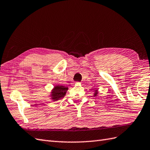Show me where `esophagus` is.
<instances>
[{
	"label": "esophagus",
	"instance_id": "esophagus-1",
	"mask_svg": "<svg viewBox=\"0 0 150 150\" xmlns=\"http://www.w3.org/2000/svg\"><path fill=\"white\" fill-rule=\"evenodd\" d=\"M75 83H79V82H75Z\"/></svg>",
	"mask_w": 150,
	"mask_h": 150
}]
</instances>
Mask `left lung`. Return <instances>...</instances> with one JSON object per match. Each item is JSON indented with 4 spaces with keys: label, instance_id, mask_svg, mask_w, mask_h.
I'll list each match as a JSON object with an SVG mask.
<instances>
[{
    "label": "left lung",
    "instance_id": "8db88e82",
    "mask_svg": "<svg viewBox=\"0 0 150 150\" xmlns=\"http://www.w3.org/2000/svg\"><path fill=\"white\" fill-rule=\"evenodd\" d=\"M97 94H98V92H97V90H96V92L95 93V94H94V96H96L97 95Z\"/></svg>",
    "mask_w": 150,
    "mask_h": 150
}]
</instances>
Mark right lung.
<instances>
[{
  "instance_id": "add662e5",
  "label": "right lung",
  "mask_w": 150,
  "mask_h": 150,
  "mask_svg": "<svg viewBox=\"0 0 150 150\" xmlns=\"http://www.w3.org/2000/svg\"><path fill=\"white\" fill-rule=\"evenodd\" d=\"M68 88L63 86H55L51 92L52 99L54 101L61 100L64 98Z\"/></svg>"
}]
</instances>
